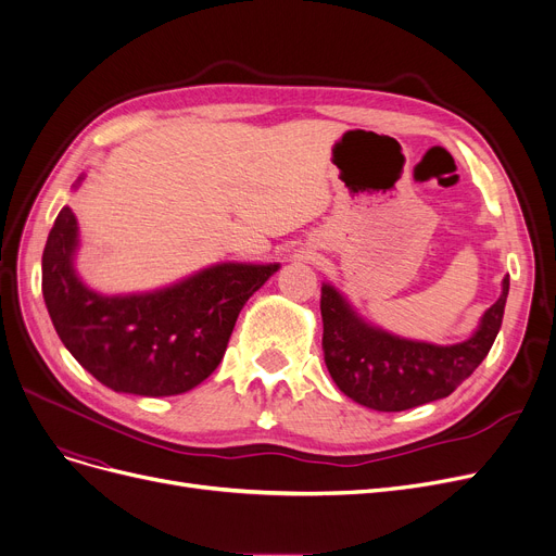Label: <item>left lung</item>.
I'll return each mask as SVG.
<instances>
[{"instance_id":"1","label":"left lung","mask_w":556,"mask_h":556,"mask_svg":"<svg viewBox=\"0 0 556 556\" xmlns=\"http://www.w3.org/2000/svg\"><path fill=\"white\" fill-rule=\"evenodd\" d=\"M509 277L472 338L450 348L404 341L356 318L331 286H323L325 364L348 397L375 412H406L447 397L491 352L502 327Z\"/></svg>"}]
</instances>
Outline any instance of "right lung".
I'll list each match as a JSON object with an SVG mask.
<instances>
[{"mask_svg":"<svg viewBox=\"0 0 556 556\" xmlns=\"http://www.w3.org/2000/svg\"><path fill=\"white\" fill-rule=\"evenodd\" d=\"M75 248V213L63 206L42 252L54 329L94 379L148 397L186 393L218 368L240 308L279 268L220 263L159 293L104 298L72 270Z\"/></svg>","mask_w":556,"mask_h":556,"instance_id":"right-lung-1","label":"right lung"}]
</instances>
